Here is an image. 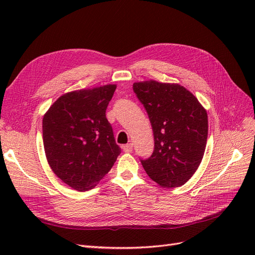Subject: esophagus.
<instances>
[{
	"instance_id": "34e87169",
	"label": "esophagus",
	"mask_w": 255,
	"mask_h": 255,
	"mask_svg": "<svg viewBox=\"0 0 255 255\" xmlns=\"http://www.w3.org/2000/svg\"><path fill=\"white\" fill-rule=\"evenodd\" d=\"M122 149H123V151L127 152V153L132 152V151H133V144H132V143H128V144H125V145L122 146Z\"/></svg>"
}]
</instances>
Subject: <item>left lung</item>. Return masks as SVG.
<instances>
[{
  "label": "left lung",
  "instance_id": "left-lung-1",
  "mask_svg": "<svg viewBox=\"0 0 255 255\" xmlns=\"http://www.w3.org/2000/svg\"><path fill=\"white\" fill-rule=\"evenodd\" d=\"M133 90L148 113L154 151L140 159L144 171L163 187H177L194 175L207 140V113L198 99L179 84L145 81Z\"/></svg>",
  "mask_w": 255,
  "mask_h": 255
}]
</instances>
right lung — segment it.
Wrapping results in <instances>:
<instances>
[{
  "label": "right lung",
  "mask_w": 255,
  "mask_h": 255,
  "mask_svg": "<svg viewBox=\"0 0 255 255\" xmlns=\"http://www.w3.org/2000/svg\"><path fill=\"white\" fill-rule=\"evenodd\" d=\"M116 85L82 89L59 97L42 120L48 163L59 179L75 190L94 188L121 153L106 109Z\"/></svg>",
  "instance_id": "right-lung-1"
}]
</instances>
